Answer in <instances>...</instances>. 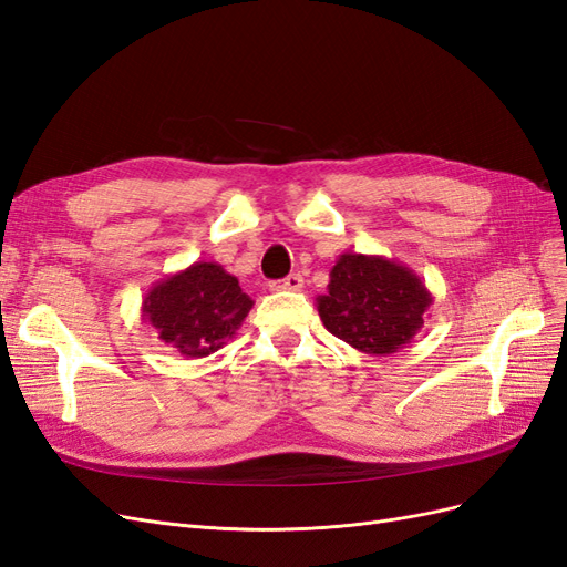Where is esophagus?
I'll list each match as a JSON object with an SVG mask.
<instances>
[{
  "label": "esophagus",
  "mask_w": 567,
  "mask_h": 567,
  "mask_svg": "<svg viewBox=\"0 0 567 567\" xmlns=\"http://www.w3.org/2000/svg\"><path fill=\"white\" fill-rule=\"evenodd\" d=\"M269 288L277 290V293H279V290H293V293H296V290L302 288V277H300V274H288V277L281 279V281H271Z\"/></svg>",
  "instance_id": "esophagus-1"
}]
</instances>
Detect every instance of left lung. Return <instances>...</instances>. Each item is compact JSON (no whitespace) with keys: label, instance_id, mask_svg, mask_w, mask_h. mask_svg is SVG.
Returning <instances> with one entry per match:
<instances>
[{"label":"left lung","instance_id":"obj_1","mask_svg":"<svg viewBox=\"0 0 567 567\" xmlns=\"http://www.w3.org/2000/svg\"><path fill=\"white\" fill-rule=\"evenodd\" d=\"M317 310L329 333L354 350L388 357L423 329L433 293L419 274L383 255L342 252Z\"/></svg>","mask_w":567,"mask_h":567}]
</instances>
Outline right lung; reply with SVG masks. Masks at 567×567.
I'll return each mask as SVG.
<instances>
[{"instance_id":"1","label":"right lung","mask_w":567,"mask_h":567,"mask_svg":"<svg viewBox=\"0 0 567 567\" xmlns=\"http://www.w3.org/2000/svg\"><path fill=\"white\" fill-rule=\"evenodd\" d=\"M238 279L217 262L198 260L161 279L144 296L142 319L186 359L217 352L252 310Z\"/></svg>"}]
</instances>
